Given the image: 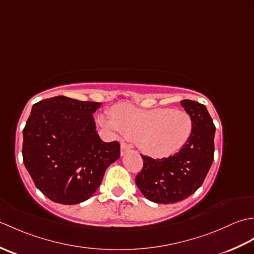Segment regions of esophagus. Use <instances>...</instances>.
I'll list each match as a JSON object with an SVG mask.
<instances>
[{"instance_id":"obj_1","label":"esophagus","mask_w":254,"mask_h":254,"mask_svg":"<svg viewBox=\"0 0 254 254\" xmlns=\"http://www.w3.org/2000/svg\"><path fill=\"white\" fill-rule=\"evenodd\" d=\"M128 149H130V147H128L127 144H124V143L121 144V156L126 155L127 152H128Z\"/></svg>"}]
</instances>
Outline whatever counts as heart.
<instances>
[{"label": "heart", "mask_w": 254, "mask_h": 254, "mask_svg": "<svg viewBox=\"0 0 254 254\" xmlns=\"http://www.w3.org/2000/svg\"><path fill=\"white\" fill-rule=\"evenodd\" d=\"M100 123L135 141L143 153L156 158L179 152L192 132L190 116L168 108L144 110L131 105H117L110 111V119L102 116Z\"/></svg>", "instance_id": "obj_1"}]
</instances>
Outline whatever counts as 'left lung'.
Returning a JSON list of instances; mask_svg holds the SVG:
<instances>
[{
    "mask_svg": "<svg viewBox=\"0 0 254 254\" xmlns=\"http://www.w3.org/2000/svg\"><path fill=\"white\" fill-rule=\"evenodd\" d=\"M192 120V132L179 152L168 158L142 156L143 169L135 182L144 196L159 204H172L189 197L202 186L214 159L215 126L204 105L182 100Z\"/></svg>",
    "mask_w": 254,
    "mask_h": 254,
    "instance_id": "obj_1",
    "label": "left lung"
}]
</instances>
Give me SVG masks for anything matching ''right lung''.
<instances>
[{"label": "right lung", "mask_w": 254, "mask_h": 254, "mask_svg": "<svg viewBox=\"0 0 254 254\" xmlns=\"http://www.w3.org/2000/svg\"><path fill=\"white\" fill-rule=\"evenodd\" d=\"M99 102L65 96L32 106L23 130V160L36 187L51 201L82 203L96 192L120 144L101 141L93 113Z\"/></svg>", "instance_id": "obj_1"}]
</instances>
